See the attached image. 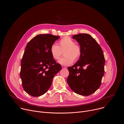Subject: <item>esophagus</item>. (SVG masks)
I'll list each match as a JSON object with an SVG mask.
<instances>
[{"label":"esophagus","mask_w":124,"mask_h":124,"mask_svg":"<svg viewBox=\"0 0 124 124\" xmlns=\"http://www.w3.org/2000/svg\"><path fill=\"white\" fill-rule=\"evenodd\" d=\"M62 69H66L67 68V67L65 66H62Z\"/></svg>","instance_id":"obj_1"}]
</instances>
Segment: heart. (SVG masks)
Wrapping results in <instances>:
<instances>
[{"mask_svg":"<svg viewBox=\"0 0 124 124\" xmlns=\"http://www.w3.org/2000/svg\"><path fill=\"white\" fill-rule=\"evenodd\" d=\"M75 42L69 37H65L59 41V46L56 43L52 44L50 47L51 56L55 60H58L62 56L64 51V57L59 61V63L63 65H69L74 61H78L80 58L82 50L81 47L75 44Z\"/></svg>","mask_w":124,"mask_h":124,"instance_id":"obj_1","label":"heart"}]
</instances>
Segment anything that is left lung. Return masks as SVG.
I'll return each mask as SVG.
<instances>
[{"label": "left lung", "instance_id": "8db88e82", "mask_svg": "<svg viewBox=\"0 0 124 124\" xmlns=\"http://www.w3.org/2000/svg\"><path fill=\"white\" fill-rule=\"evenodd\" d=\"M73 38L79 43L82 53L78 62L68 67L69 76L67 81L75 93L89 96L101 85L104 72L103 53L97 41L89 34L74 35Z\"/></svg>", "mask_w": 124, "mask_h": 124}]
</instances>
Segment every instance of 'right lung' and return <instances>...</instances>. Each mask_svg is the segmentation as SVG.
<instances>
[{
	"label": "right lung",
	"instance_id": "add662e5",
	"mask_svg": "<svg viewBox=\"0 0 124 124\" xmlns=\"http://www.w3.org/2000/svg\"><path fill=\"white\" fill-rule=\"evenodd\" d=\"M59 36L40 34L27 44L21 61L20 77L24 90L33 97L46 93L54 76L61 70L50 52L52 44Z\"/></svg>",
	"mask_w": 124,
	"mask_h": 124
}]
</instances>
